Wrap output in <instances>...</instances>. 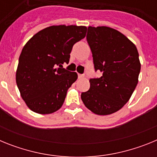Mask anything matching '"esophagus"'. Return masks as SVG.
Instances as JSON below:
<instances>
[{"instance_id":"1","label":"esophagus","mask_w":157,"mask_h":157,"mask_svg":"<svg viewBox=\"0 0 157 157\" xmlns=\"http://www.w3.org/2000/svg\"><path fill=\"white\" fill-rule=\"evenodd\" d=\"M78 78H84V75L81 74H78Z\"/></svg>"}]
</instances>
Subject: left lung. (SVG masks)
Listing matches in <instances>:
<instances>
[{
  "label": "left lung",
  "instance_id": "left-lung-1",
  "mask_svg": "<svg viewBox=\"0 0 157 157\" xmlns=\"http://www.w3.org/2000/svg\"><path fill=\"white\" fill-rule=\"evenodd\" d=\"M86 40L95 71L90 87L81 94L87 109L97 115H110L121 109L135 90L141 70L138 49L120 31L107 27H89Z\"/></svg>",
  "mask_w": 157,
  "mask_h": 157
}]
</instances>
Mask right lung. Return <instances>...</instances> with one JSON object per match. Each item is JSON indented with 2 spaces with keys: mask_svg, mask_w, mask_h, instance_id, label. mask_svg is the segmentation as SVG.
Returning a JSON list of instances; mask_svg holds the SVG:
<instances>
[{
  "mask_svg": "<svg viewBox=\"0 0 157 157\" xmlns=\"http://www.w3.org/2000/svg\"><path fill=\"white\" fill-rule=\"evenodd\" d=\"M83 26H51L37 32L19 56L16 84L26 105L38 114H50L61 108L67 90L78 75L63 68L72 47L84 38Z\"/></svg>",
  "mask_w": 157,
  "mask_h": 157,
  "instance_id": "1",
  "label": "right lung"
}]
</instances>
